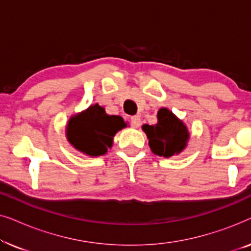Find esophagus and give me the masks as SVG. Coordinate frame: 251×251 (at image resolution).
Instances as JSON below:
<instances>
[{"instance_id": "1", "label": "esophagus", "mask_w": 251, "mask_h": 251, "mask_svg": "<svg viewBox=\"0 0 251 251\" xmlns=\"http://www.w3.org/2000/svg\"><path fill=\"white\" fill-rule=\"evenodd\" d=\"M130 123H131V126H133V128H138V126H140V118L138 115L132 116V118L130 119Z\"/></svg>"}]
</instances>
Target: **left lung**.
<instances>
[{
  "mask_svg": "<svg viewBox=\"0 0 251 251\" xmlns=\"http://www.w3.org/2000/svg\"><path fill=\"white\" fill-rule=\"evenodd\" d=\"M143 130L146 132L152 152L160 156H173L186 146V126L167 108H161L157 113L155 126L144 125Z\"/></svg>",
  "mask_w": 251,
  "mask_h": 251,
  "instance_id": "obj_1",
  "label": "left lung"
}]
</instances>
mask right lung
<instances>
[{
  "label": "right lung",
  "instance_id": "right-lung-1",
  "mask_svg": "<svg viewBox=\"0 0 251 251\" xmlns=\"http://www.w3.org/2000/svg\"><path fill=\"white\" fill-rule=\"evenodd\" d=\"M125 126L126 123L121 116L107 115L96 104L70 120L67 138L75 149L88 155H102L112 146L115 133Z\"/></svg>",
  "mask_w": 251,
  "mask_h": 251
}]
</instances>
